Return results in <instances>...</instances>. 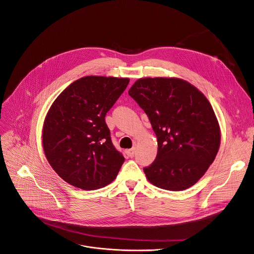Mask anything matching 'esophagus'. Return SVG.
Segmentation results:
<instances>
[{
    "instance_id": "34e87169",
    "label": "esophagus",
    "mask_w": 254,
    "mask_h": 254,
    "mask_svg": "<svg viewBox=\"0 0 254 254\" xmlns=\"http://www.w3.org/2000/svg\"><path fill=\"white\" fill-rule=\"evenodd\" d=\"M127 155L128 156V157H130V158H132L133 156H134V153H135V148H131V149H128V150H127Z\"/></svg>"
}]
</instances>
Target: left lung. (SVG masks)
Segmentation results:
<instances>
[{
	"label": "left lung",
	"instance_id": "8db88e82",
	"mask_svg": "<svg viewBox=\"0 0 254 254\" xmlns=\"http://www.w3.org/2000/svg\"><path fill=\"white\" fill-rule=\"evenodd\" d=\"M128 94L148 116L157 135L156 160L143 169L147 179L169 191L196 184L213 163L221 139L207 98L178 78H142Z\"/></svg>",
	"mask_w": 254,
	"mask_h": 254
}]
</instances>
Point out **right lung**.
I'll use <instances>...</instances> for the list:
<instances>
[{
	"instance_id": "right-lung-1",
	"label": "right lung",
	"mask_w": 254,
	"mask_h": 254,
	"mask_svg": "<svg viewBox=\"0 0 254 254\" xmlns=\"http://www.w3.org/2000/svg\"><path fill=\"white\" fill-rule=\"evenodd\" d=\"M128 83V78L83 77L51 106L43 148L52 168L70 185L95 190L117 177L125 158L114 147L105 116Z\"/></svg>"
}]
</instances>
